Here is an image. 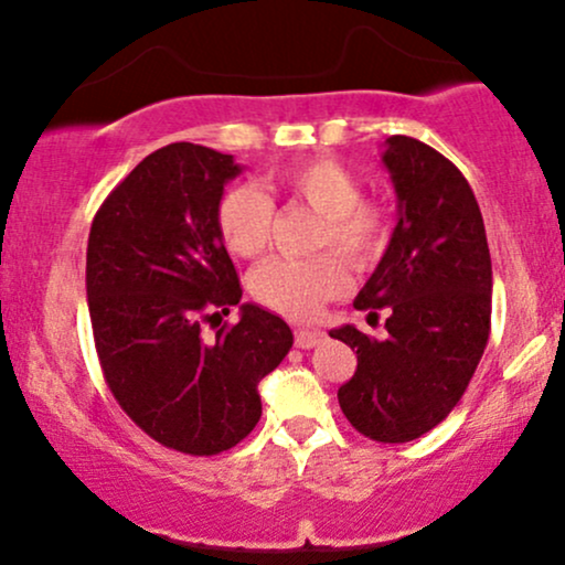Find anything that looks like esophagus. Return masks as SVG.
Returning a JSON list of instances; mask_svg holds the SVG:
<instances>
[{
    "label": "esophagus",
    "instance_id": "1",
    "mask_svg": "<svg viewBox=\"0 0 565 565\" xmlns=\"http://www.w3.org/2000/svg\"><path fill=\"white\" fill-rule=\"evenodd\" d=\"M323 340L321 329H297L295 332V345L297 348H316Z\"/></svg>",
    "mask_w": 565,
    "mask_h": 565
}]
</instances>
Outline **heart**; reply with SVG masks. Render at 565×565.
<instances>
[{
	"mask_svg": "<svg viewBox=\"0 0 565 565\" xmlns=\"http://www.w3.org/2000/svg\"><path fill=\"white\" fill-rule=\"evenodd\" d=\"M270 193H281L321 215L316 246L337 252L366 270L380 263L391 238L387 212L374 201L361 199V183L345 164L334 159H308L291 164L268 180ZM274 228V201L257 185H231L217 201V231L225 249L236 257L263 255ZM348 287V268L334 252L308 260L263 263L252 270L249 291L263 308L287 319H310L323 302L334 300Z\"/></svg>",
	"mask_w": 565,
	"mask_h": 565,
	"instance_id": "heart-1",
	"label": "heart"
}]
</instances>
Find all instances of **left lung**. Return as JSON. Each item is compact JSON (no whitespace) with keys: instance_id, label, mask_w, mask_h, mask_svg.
Returning <instances> with one entry per match:
<instances>
[{"instance_id":"obj_1","label":"left lung","mask_w":565,"mask_h":565,"mask_svg":"<svg viewBox=\"0 0 565 565\" xmlns=\"http://www.w3.org/2000/svg\"><path fill=\"white\" fill-rule=\"evenodd\" d=\"M398 223L353 308L377 319L385 340L345 323L334 340L355 348V374L337 391L348 423L380 444H406L449 417L476 374L491 329V255L465 174L425 142L393 135Z\"/></svg>"}]
</instances>
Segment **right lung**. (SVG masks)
Listing matches in <instances>:
<instances>
[{"instance_id": "add662e5", "label": "right lung", "mask_w": 565, "mask_h": 565, "mask_svg": "<svg viewBox=\"0 0 565 565\" xmlns=\"http://www.w3.org/2000/svg\"><path fill=\"white\" fill-rule=\"evenodd\" d=\"M242 174L231 153L170 142L97 210L87 242V305L114 398L161 446L228 451L260 423L257 385L281 364L291 329L260 305L204 341L200 323L242 300L217 231V201Z\"/></svg>"}]
</instances>
